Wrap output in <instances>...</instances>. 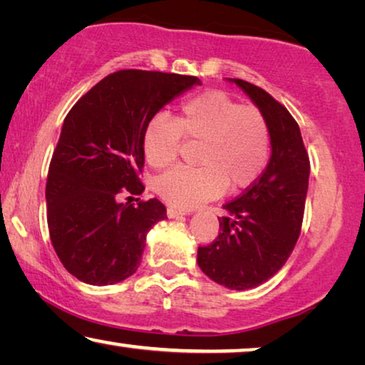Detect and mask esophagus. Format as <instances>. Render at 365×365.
<instances>
[{
    "instance_id": "1",
    "label": "esophagus",
    "mask_w": 365,
    "mask_h": 365,
    "mask_svg": "<svg viewBox=\"0 0 365 365\" xmlns=\"http://www.w3.org/2000/svg\"><path fill=\"white\" fill-rule=\"evenodd\" d=\"M183 215H187V213H185V211L172 208V206H168V208H167V216L168 217H178V216H183Z\"/></svg>"
}]
</instances>
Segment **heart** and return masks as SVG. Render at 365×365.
<instances>
[{
    "label": "heart",
    "instance_id": "obj_1",
    "mask_svg": "<svg viewBox=\"0 0 365 365\" xmlns=\"http://www.w3.org/2000/svg\"><path fill=\"white\" fill-rule=\"evenodd\" d=\"M201 140L198 167L178 165L155 180V192L168 205L193 208L232 190L251 187L267 168L272 134L265 114L241 105L225 91L210 90L187 98L177 119L155 114L145 124L143 149L152 167L170 165L183 139Z\"/></svg>",
    "mask_w": 365,
    "mask_h": 365
}]
</instances>
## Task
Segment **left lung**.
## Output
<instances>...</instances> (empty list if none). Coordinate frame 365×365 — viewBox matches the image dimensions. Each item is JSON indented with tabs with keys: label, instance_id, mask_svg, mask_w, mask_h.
Here are the masks:
<instances>
[{
	"label": "left lung",
	"instance_id": "left-lung-1",
	"mask_svg": "<svg viewBox=\"0 0 365 365\" xmlns=\"http://www.w3.org/2000/svg\"><path fill=\"white\" fill-rule=\"evenodd\" d=\"M267 118L272 155L262 175L222 205L220 235L198 247L200 269L231 290L259 287L290 257L302 231L309 157L300 128L287 108L257 85L231 78Z\"/></svg>",
	"mask_w": 365,
	"mask_h": 365
}]
</instances>
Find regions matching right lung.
<instances>
[{"instance_id":"add662e5","label":"right lung","mask_w":365,"mask_h":365,"mask_svg":"<svg viewBox=\"0 0 365 365\" xmlns=\"http://www.w3.org/2000/svg\"><path fill=\"white\" fill-rule=\"evenodd\" d=\"M201 81L192 75L118 70L91 88L63 119L48 165L46 200L52 246L73 277L118 284L138 270L152 226L167 217L144 192L143 133L155 113Z\"/></svg>"}]
</instances>
